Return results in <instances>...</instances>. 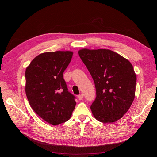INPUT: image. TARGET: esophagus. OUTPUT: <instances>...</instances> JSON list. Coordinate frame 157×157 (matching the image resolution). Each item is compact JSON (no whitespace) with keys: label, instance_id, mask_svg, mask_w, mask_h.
I'll return each mask as SVG.
<instances>
[{"label":"esophagus","instance_id":"esophagus-1","mask_svg":"<svg viewBox=\"0 0 157 157\" xmlns=\"http://www.w3.org/2000/svg\"><path fill=\"white\" fill-rule=\"evenodd\" d=\"M78 99H80V100H81V99H83V98H84V95L83 94H80V95H78Z\"/></svg>","mask_w":157,"mask_h":157}]
</instances>
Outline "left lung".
Here are the masks:
<instances>
[{
    "mask_svg": "<svg viewBox=\"0 0 157 157\" xmlns=\"http://www.w3.org/2000/svg\"><path fill=\"white\" fill-rule=\"evenodd\" d=\"M78 55L91 75L96 98L90 106L101 122H113L128 111L135 98L136 75L129 61L110 50L82 49Z\"/></svg>",
    "mask_w": 157,
    "mask_h": 157,
    "instance_id": "8db88e82",
    "label": "left lung"
}]
</instances>
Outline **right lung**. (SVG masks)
<instances>
[{
	"instance_id": "1",
	"label": "right lung",
	"mask_w": 157,
	"mask_h": 157,
	"mask_svg": "<svg viewBox=\"0 0 157 157\" xmlns=\"http://www.w3.org/2000/svg\"><path fill=\"white\" fill-rule=\"evenodd\" d=\"M72 56L70 51L40 54L25 71V92L30 105L52 125L67 121L75 108L76 97L68 91L63 77Z\"/></svg>"
}]
</instances>
